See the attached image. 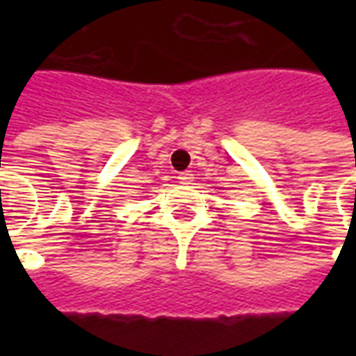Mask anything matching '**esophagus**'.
<instances>
[{
    "instance_id": "34e87169",
    "label": "esophagus",
    "mask_w": 356,
    "mask_h": 356,
    "mask_svg": "<svg viewBox=\"0 0 356 356\" xmlns=\"http://www.w3.org/2000/svg\"><path fill=\"white\" fill-rule=\"evenodd\" d=\"M179 183H183V185H191L194 181L193 173L191 171H183V173H179Z\"/></svg>"
}]
</instances>
